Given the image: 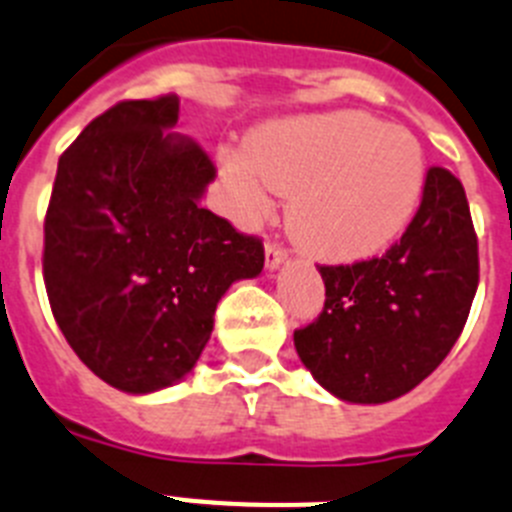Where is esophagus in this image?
<instances>
[{
	"label": "esophagus",
	"instance_id": "esophagus-1",
	"mask_svg": "<svg viewBox=\"0 0 512 512\" xmlns=\"http://www.w3.org/2000/svg\"><path fill=\"white\" fill-rule=\"evenodd\" d=\"M288 252L283 244L273 242V239H268V244H265V268L268 270H275L281 262H286Z\"/></svg>",
	"mask_w": 512,
	"mask_h": 512
}]
</instances>
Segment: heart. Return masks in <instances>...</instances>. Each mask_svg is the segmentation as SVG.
Wrapping results in <instances>:
<instances>
[{"label": "heart", "instance_id": "heart-1", "mask_svg": "<svg viewBox=\"0 0 512 512\" xmlns=\"http://www.w3.org/2000/svg\"><path fill=\"white\" fill-rule=\"evenodd\" d=\"M221 164L247 219L268 208L265 185L293 195V242L330 262L386 250L412 221L425 188L420 141L363 113L270 123L247 141V157L224 151Z\"/></svg>", "mask_w": 512, "mask_h": 512}]
</instances>
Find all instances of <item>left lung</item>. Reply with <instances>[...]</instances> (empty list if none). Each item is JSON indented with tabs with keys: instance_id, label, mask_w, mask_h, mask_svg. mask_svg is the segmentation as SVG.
I'll return each instance as SVG.
<instances>
[{
	"instance_id": "1",
	"label": "left lung",
	"mask_w": 512,
	"mask_h": 512,
	"mask_svg": "<svg viewBox=\"0 0 512 512\" xmlns=\"http://www.w3.org/2000/svg\"><path fill=\"white\" fill-rule=\"evenodd\" d=\"M324 309L293 332L296 353L345 402L381 404L428 379L451 353L479 286V244L464 185L425 172L420 208L381 257L319 265Z\"/></svg>"
}]
</instances>
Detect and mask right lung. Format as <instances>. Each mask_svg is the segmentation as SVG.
<instances>
[{
	"mask_svg": "<svg viewBox=\"0 0 512 512\" xmlns=\"http://www.w3.org/2000/svg\"><path fill=\"white\" fill-rule=\"evenodd\" d=\"M180 100H123L61 154L43 281L53 319L105 384L149 394L198 363L216 304L265 265L262 239L198 206L216 177L180 133Z\"/></svg>",
	"mask_w": 512,
	"mask_h": 512,
	"instance_id": "add662e5",
	"label": "right lung"
}]
</instances>
